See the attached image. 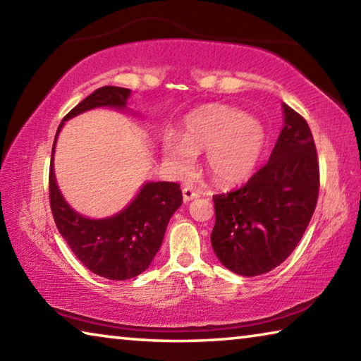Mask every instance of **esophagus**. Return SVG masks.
<instances>
[{"label": "esophagus", "mask_w": 361, "mask_h": 361, "mask_svg": "<svg viewBox=\"0 0 361 361\" xmlns=\"http://www.w3.org/2000/svg\"><path fill=\"white\" fill-rule=\"evenodd\" d=\"M195 197H199V191L192 186H185L183 188V199H185V202H189V200H192Z\"/></svg>", "instance_id": "obj_1"}]
</instances>
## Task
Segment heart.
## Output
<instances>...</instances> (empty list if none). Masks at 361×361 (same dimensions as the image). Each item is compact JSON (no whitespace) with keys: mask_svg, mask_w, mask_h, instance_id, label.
Returning a JSON list of instances; mask_svg holds the SVG:
<instances>
[{"mask_svg":"<svg viewBox=\"0 0 361 361\" xmlns=\"http://www.w3.org/2000/svg\"><path fill=\"white\" fill-rule=\"evenodd\" d=\"M266 145L261 122L226 105H209L186 116L180 137L167 132L162 152L178 172L191 169L195 152L205 151V167L219 185L248 178Z\"/></svg>","mask_w":361,"mask_h":361,"instance_id":"obj_1","label":"heart"}]
</instances>
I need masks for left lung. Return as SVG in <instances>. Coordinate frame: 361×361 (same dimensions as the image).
<instances>
[{"instance_id": "left-lung-1", "label": "left lung", "mask_w": 361, "mask_h": 361, "mask_svg": "<svg viewBox=\"0 0 361 361\" xmlns=\"http://www.w3.org/2000/svg\"><path fill=\"white\" fill-rule=\"evenodd\" d=\"M283 108V129L264 164L245 185L213 195L210 240L234 274L255 277L288 258L314 215L320 170L312 132L301 114Z\"/></svg>"}]
</instances>
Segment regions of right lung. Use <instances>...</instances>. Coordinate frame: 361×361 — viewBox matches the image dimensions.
<instances>
[{"mask_svg":"<svg viewBox=\"0 0 361 361\" xmlns=\"http://www.w3.org/2000/svg\"><path fill=\"white\" fill-rule=\"evenodd\" d=\"M129 95L130 89L105 85L78 103L60 122L49 169V200L59 232L89 271L109 280L137 277L148 269L162 245L170 218L183 202L180 185L170 181L146 183L118 215L90 219L73 210L60 194L54 175V149L65 121L100 106L124 109Z\"/></svg>","mask_w":361,"mask_h":361,"instance_id":"obj_1","label":"right lung"}]
</instances>
